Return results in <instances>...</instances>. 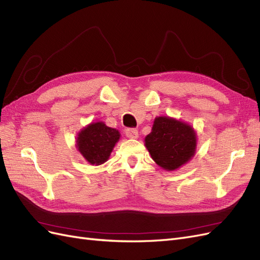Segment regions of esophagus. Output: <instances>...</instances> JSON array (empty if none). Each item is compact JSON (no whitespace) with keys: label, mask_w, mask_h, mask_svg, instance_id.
I'll use <instances>...</instances> for the list:
<instances>
[{"label":"esophagus","mask_w":260,"mask_h":260,"mask_svg":"<svg viewBox=\"0 0 260 260\" xmlns=\"http://www.w3.org/2000/svg\"><path fill=\"white\" fill-rule=\"evenodd\" d=\"M125 136L130 139H137L139 133L136 128H128V129H125Z\"/></svg>","instance_id":"obj_1"}]
</instances>
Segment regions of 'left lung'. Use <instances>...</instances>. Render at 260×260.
Segmentation results:
<instances>
[{"label": "left lung", "mask_w": 260, "mask_h": 260, "mask_svg": "<svg viewBox=\"0 0 260 260\" xmlns=\"http://www.w3.org/2000/svg\"><path fill=\"white\" fill-rule=\"evenodd\" d=\"M145 146L158 166L175 170L194 155L196 136L188 124L169 117H158L145 138Z\"/></svg>", "instance_id": "left-lung-1"}]
</instances>
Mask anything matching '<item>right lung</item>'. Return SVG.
Here are the masks:
<instances>
[{
  "mask_svg": "<svg viewBox=\"0 0 260 260\" xmlns=\"http://www.w3.org/2000/svg\"><path fill=\"white\" fill-rule=\"evenodd\" d=\"M119 138L118 130L105 123H91L78 136L77 147L90 164L101 165L108 159Z\"/></svg>",
  "mask_w": 260,
  "mask_h": 260,
  "instance_id": "obj_1",
  "label": "right lung"
}]
</instances>
